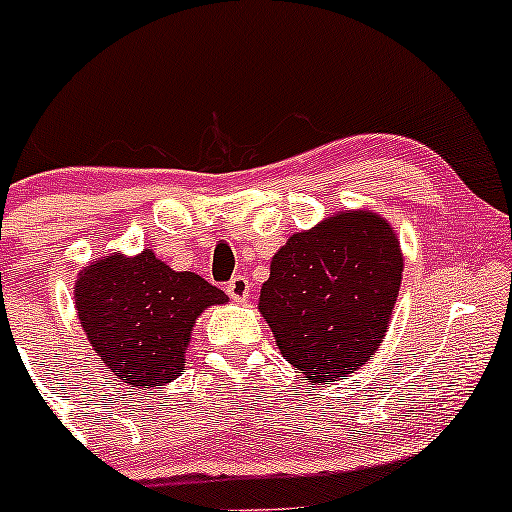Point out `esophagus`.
Here are the masks:
<instances>
[{
  "label": "esophagus",
  "mask_w": 512,
  "mask_h": 512,
  "mask_svg": "<svg viewBox=\"0 0 512 512\" xmlns=\"http://www.w3.org/2000/svg\"><path fill=\"white\" fill-rule=\"evenodd\" d=\"M225 292L230 294L235 302H247V297H250V280H247V277H242V275L232 277V280L227 282Z\"/></svg>",
  "instance_id": "obj_1"
}]
</instances>
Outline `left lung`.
Listing matches in <instances>:
<instances>
[{"instance_id":"1","label":"left lung","mask_w":512,"mask_h":512,"mask_svg":"<svg viewBox=\"0 0 512 512\" xmlns=\"http://www.w3.org/2000/svg\"><path fill=\"white\" fill-rule=\"evenodd\" d=\"M401 275L404 252L389 220L342 210L275 252L257 309L280 354L319 386L356 374L379 352Z\"/></svg>"}]
</instances>
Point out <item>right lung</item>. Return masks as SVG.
<instances>
[{"label":"right lung","mask_w":512,"mask_h":512,"mask_svg":"<svg viewBox=\"0 0 512 512\" xmlns=\"http://www.w3.org/2000/svg\"><path fill=\"white\" fill-rule=\"evenodd\" d=\"M74 302L86 339L108 371L141 391L178 379L198 317L230 297L143 250L89 262L74 282Z\"/></svg>","instance_id":"right-lung-1"}]
</instances>
